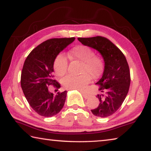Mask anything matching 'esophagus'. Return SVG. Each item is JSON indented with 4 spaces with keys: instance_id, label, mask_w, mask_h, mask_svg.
<instances>
[{
    "instance_id": "obj_1",
    "label": "esophagus",
    "mask_w": 151,
    "mask_h": 151,
    "mask_svg": "<svg viewBox=\"0 0 151 151\" xmlns=\"http://www.w3.org/2000/svg\"><path fill=\"white\" fill-rule=\"evenodd\" d=\"M82 94H83V97H84V98H85V99H88V98H89V96L88 95V94H85V93H82Z\"/></svg>"
}]
</instances>
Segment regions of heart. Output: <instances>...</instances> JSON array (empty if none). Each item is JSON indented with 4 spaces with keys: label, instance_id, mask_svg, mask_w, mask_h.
<instances>
[{
    "label": "heart",
    "instance_id": "1",
    "mask_svg": "<svg viewBox=\"0 0 151 151\" xmlns=\"http://www.w3.org/2000/svg\"><path fill=\"white\" fill-rule=\"evenodd\" d=\"M68 58L81 63L80 67L81 75H67L64 77L61 83L68 90L83 91L90 82L91 77L97 78L101 75L104 69V62L98 56L94 55V52L90 47L85 45H79L74 47L68 53ZM68 68V60L63 55H58L55 58L54 68L58 76L66 73Z\"/></svg>",
    "mask_w": 151,
    "mask_h": 151
}]
</instances>
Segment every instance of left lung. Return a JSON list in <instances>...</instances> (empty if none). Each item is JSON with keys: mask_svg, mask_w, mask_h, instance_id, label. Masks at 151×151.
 <instances>
[{"mask_svg": "<svg viewBox=\"0 0 151 151\" xmlns=\"http://www.w3.org/2000/svg\"><path fill=\"white\" fill-rule=\"evenodd\" d=\"M78 40L98 51L104 63L103 76L96 83L100 85V93L96 96L99 104L91 112L102 118L111 116L121 107L129 90L131 76L126 58L118 47L104 37L99 36Z\"/></svg>", "mask_w": 151, "mask_h": 151, "instance_id": "left-lung-1", "label": "left lung"}]
</instances>
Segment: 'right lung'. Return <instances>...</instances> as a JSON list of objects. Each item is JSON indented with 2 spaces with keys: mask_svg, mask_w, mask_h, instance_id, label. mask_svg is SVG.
I'll return each mask as SVG.
<instances>
[{
  "mask_svg": "<svg viewBox=\"0 0 151 151\" xmlns=\"http://www.w3.org/2000/svg\"><path fill=\"white\" fill-rule=\"evenodd\" d=\"M75 40V37L51 39L34 48L24 61L20 84L28 103L34 111L45 117L55 116L65 104L67 91L50 93L48 86L60 88L54 80V63L58 55Z\"/></svg>",
  "mask_w": 151,
  "mask_h": 151,
  "instance_id": "obj_1",
  "label": "right lung"
}]
</instances>
